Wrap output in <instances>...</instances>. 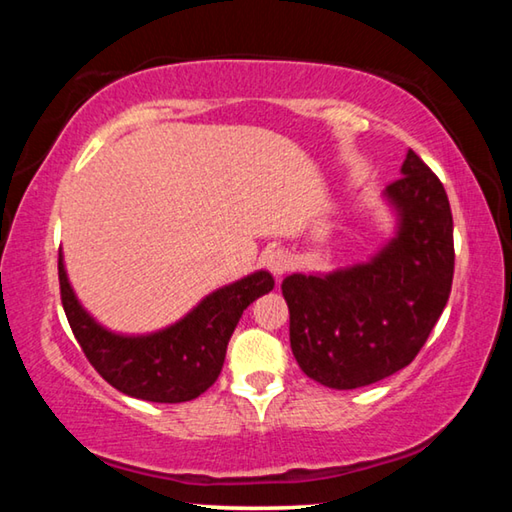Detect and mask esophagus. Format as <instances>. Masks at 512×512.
<instances>
[{
    "label": "esophagus",
    "instance_id": "obj_1",
    "mask_svg": "<svg viewBox=\"0 0 512 512\" xmlns=\"http://www.w3.org/2000/svg\"><path fill=\"white\" fill-rule=\"evenodd\" d=\"M266 266H268V271H271L275 277H280V275H284L287 271H291L293 259L287 253V250L277 248V250H273L271 255L266 257Z\"/></svg>",
    "mask_w": 512,
    "mask_h": 512
}]
</instances>
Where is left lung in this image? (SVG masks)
Masks as SVG:
<instances>
[{
	"label": "left lung",
	"instance_id": "obj_1",
	"mask_svg": "<svg viewBox=\"0 0 512 512\" xmlns=\"http://www.w3.org/2000/svg\"><path fill=\"white\" fill-rule=\"evenodd\" d=\"M386 196L400 210V232L368 264L282 282L293 357L339 391L409 366L452 293L454 221L440 178L409 149Z\"/></svg>",
	"mask_w": 512,
	"mask_h": 512
}]
</instances>
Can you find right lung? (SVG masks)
<instances>
[{
    "label": "right lung",
    "instance_id": "add662e5",
    "mask_svg": "<svg viewBox=\"0 0 512 512\" xmlns=\"http://www.w3.org/2000/svg\"><path fill=\"white\" fill-rule=\"evenodd\" d=\"M58 282L67 323L92 368L124 395L160 404L189 402L214 384L244 309L275 287L273 275L259 271L214 291L169 329L151 336H117L85 314L69 287L60 253Z\"/></svg>",
    "mask_w": 512,
    "mask_h": 512
}]
</instances>
